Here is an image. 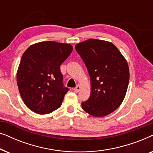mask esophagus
Returning a JSON list of instances; mask_svg holds the SVG:
<instances>
[{
  "mask_svg": "<svg viewBox=\"0 0 153 153\" xmlns=\"http://www.w3.org/2000/svg\"><path fill=\"white\" fill-rule=\"evenodd\" d=\"M80 89H81L80 86H79V85H77V86L76 88H74L73 90H74V91L75 92V93H78V92L80 91Z\"/></svg>",
  "mask_w": 153,
  "mask_h": 153,
  "instance_id": "obj_1",
  "label": "esophagus"
}]
</instances>
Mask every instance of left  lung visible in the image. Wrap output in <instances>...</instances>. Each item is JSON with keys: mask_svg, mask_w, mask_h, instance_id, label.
<instances>
[{"mask_svg": "<svg viewBox=\"0 0 153 153\" xmlns=\"http://www.w3.org/2000/svg\"><path fill=\"white\" fill-rule=\"evenodd\" d=\"M91 78L88 100L82 108L94 117L107 116L124 100L129 80L127 62L111 42L90 39L75 46Z\"/></svg>", "mask_w": 153, "mask_h": 153, "instance_id": "1", "label": "left lung"}]
</instances>
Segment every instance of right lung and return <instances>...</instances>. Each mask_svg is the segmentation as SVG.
Returning a JSON list of instances; mask_svg holds the SVG:
<instances>
[{
    "instance_id": "1",
    "label": "right lung",
    "mask_w": 153,
    "mask_h": 153,
    "mask_svg": "<svg viewBox=\"0 0 153 153\" xmlns=\"http://www.w3.org/2000/svg\"><path fill=\"white\" fill-rule=\"evenodd\" d=\"M70 44L48 41L31 45L23 54L16 81L23 101L38 114L61 106L69 88L63 85L60 66L72 53Z\"/></svg>"
}]
</instances>
